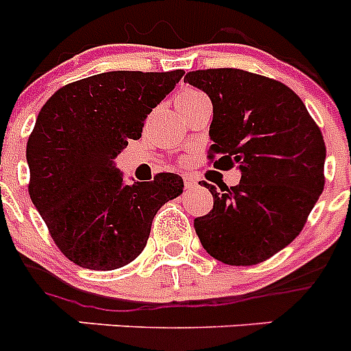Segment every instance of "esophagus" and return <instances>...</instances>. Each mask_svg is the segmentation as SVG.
Here are the masks:
<instances>
[{"instance_id":"obj_1","label":"esophagus","mask_w":351,"mask_h":351,"mask_svg":"<svg viewBox=\"0 0 351 351\" xmlns=\"http://www.w3.org/2000/svg\"><path fill=\"white\" fill-rule=\"evenodd\" d=\"M197 184H198V179L195 178L193 173H188V176H184V186H186V188H195Z\"/></svg>"}]
</instances>
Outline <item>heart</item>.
<instances>
[{
    "mask_svg": "<svg viewBox=\"0 0 351 351\" xmlns=\"http://www.w3.org/2000/svg\"><path fill=\"white\" fill-rule=\"evenodd\" d=\"M207 96L204 95L202 91H198V89H191V88H186L179 93L178 96V105L182 107V105H190L195 104V101H200V100H206Z\"/></svg>",
    "mask_w": 351,
    "mask_h": 351,
    "instance_id": "1",
    "label": "heart"
}]
</instances>
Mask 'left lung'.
Returning a JSON list of instances; mask_svg holds the SVG:
<instances>
[{
  "mask_svg": "<svg viewBox=\"0 0 351 351\" xmlns=\"http://www.w3.org/2000/svg\"><path fill=\"white\" fill-rule=\"evenodd\" d=\"M184 80L213 104L214 167L241 172L237 186L216 190L213 209L193 226L204 250L228 265L271 258L300 234L324 191L325 142L299 96L278 80L216 68Z\"/></svg>",
  "mask_w": 351,
  "mask_h": 351,
  "instance_id": "obj_1",
  "label": "left lung"
}]
</instances>
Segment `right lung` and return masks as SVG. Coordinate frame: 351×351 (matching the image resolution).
<instances>
[{"instance_id": "add662e5", "label": "right lung", "mask_w": 351, "mask_h": 351, "mask_svg": "<svg viewBox=\"0 0 351 351\" xmlns=\"http://www.w3.org/2000/svg\"><path fill=\"white\" fill-rule=\"evenodd\" d=\"M182 75L98 73L58 89L40 110L26 147L31 202L63 255L80 267L114 271L133 262L158 209L182 193L178 173L130 184L116 167Z\"/></svg>"}]
</instances>
